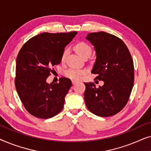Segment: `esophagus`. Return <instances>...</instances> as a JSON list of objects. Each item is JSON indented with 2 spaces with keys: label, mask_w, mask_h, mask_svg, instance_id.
<instances>
[{
  "label": "esophagus",
  "mask_w": 151,
  "mask_h": 151,
  "mask_svg": "<svg viewBox=\"0 0 151 151\" xmlns=\"http://www.w3.org/2000/svg\"><path fill=\"white\" fill-rule=\"evenodd\" d=\"M76 83H77V81H76V80H72V84H76Z\"/></svg>",
  "instance_id": "obj_1"
}]
</instances>
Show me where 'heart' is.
Listing matches in <instances>:
<instances>
[{
	"mask_svg": "<svg viewBox=\"0 0 151 151\" xmlns=\"http://www.w3.org/2000/svg\"><path fill=\"white\" fill-rule=\"evenodd\" d=\"M74 49L78 53V54L82 58L87 56V55L89 56L92 52V49L90 45L86 42H84V41H80V42L76 43L74 45ZM67 53V49H65L63 53V55H62V60H63L65 58ZM84 73H85V71L84 70L70 68V69L66 70L64 74H65L66 77L70 78V79L73 80H79L80 79H81L82 76L84 75Z\"/></svg>",
	"mask_w": 151,
	"mask_h": 151,
	"instance_id": "obj_1",
	"label": "heart"
}]
</instances>
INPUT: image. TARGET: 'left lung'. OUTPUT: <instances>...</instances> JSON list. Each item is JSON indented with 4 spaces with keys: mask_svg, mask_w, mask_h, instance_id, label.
I'll list each match as a JSON object with an SVG mask.
<instances>
[{
    "mask_svg": "<svg viewBox=\"0 0 151 151\" xmlns=\"http://www.w3.org/2000/svg\"><path fill=\"white\" fill-rule=\"evenodd\" d=\"M86 39L94 45L96 61L91 73L104 81L96 88L93 82L84 83V101L91 112L100 117L119 113L127 104L134 82V65L131 53L118 37L104 32L90 33Z\"/></svg>",
    "mask_w": 151,
    "mask_h": 151,
    "instance_id": "1",
    "label": "left lung"
}]
</instances>
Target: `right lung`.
<instances>
[{"instance_id":"obj_1","label":"right lung","mask_w":151,"mask_h":151,"mask_svg":"<svg viewBox=\"0 0 151 151\" xmlns=\"http://www.w3.org/2000/svg\"><path fill=\"white\" fill-rule=\"evenodd\" d=\"M76 34L77 32L42 33L30 38L20 49L16 58L15 86L31 115L48 119L63 109L71 80L63 77L58 83L49 84L47 79L53 66L60 63L65 47Z\"/></svg>"}]
</instances>
